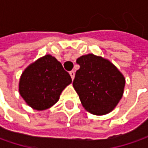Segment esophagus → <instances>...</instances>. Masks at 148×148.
Segmentation results:
<instances>
[{"instance_id":"34e87169","label":"esophagus","mask_w":148,"mask_h":148,"mask_svg":"<svg viewBox=\"0 0 148 148\" xmlns=\"http://www.w3.org/2000/svg\"><path fill=\"white\" fill-rule=\"evenodd\" d=\"M69 74H70V76H71V79L73 80V79H74V77H75V72H74L73 71H71L69 72Z\"/></svg>"}]
</instances>
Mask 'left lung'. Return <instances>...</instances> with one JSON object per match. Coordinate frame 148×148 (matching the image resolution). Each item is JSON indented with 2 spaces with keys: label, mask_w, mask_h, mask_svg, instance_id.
<instances>
[{
  "label": "left lung",
  "mask_w": 148,
  "mask_h": 148,
  "mask_svg": "<svg viewBox=\"0 0 148 148\" xmlns=\"http://www.w3.org/2000/svg\"><path fill=\"white\" fill-rule=\"evenodd\" d=\"M77 63L80 69L72 85L83 107L95 115L111 112L123 94L122 73L109 60L91 53L80 57Z\"/></svg>",
  "instance_id": "left-lung-1"
}]
</instances>
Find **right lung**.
<instances>
[{"mask_svg": "<svg viewBox=\"0 0 148 148\" xmlns=\"http://www.w3.org/2000/svg\"><path fill=\"white\" fill-rule=\"evenodd\" d=\"M71 83V77L61 62L48 54L24 71L19 91L27 105L34 110H44L58 102L62 91Z\"/></svg>", "mask_w": 148, "mask_h": 148, "instance_id": "1", "label": "right lung"}]
</instances>
